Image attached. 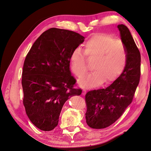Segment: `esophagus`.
I'll return each mask as SVG.
<instances>
[{
    "label": "esophagus",
    "instance_id": "34e87169",
    "mask_svg": "<svg viewBox=\"0 0 151 151\" xmlns=\"http://www.w3.org/2000/svg\"><path fill=\"white\" fill-rule=\"evenodd\" d=\"M82 94H83V95H85V94H86V91H85V90H83V91H82Z\"/></svg>",
    "mask_w": 151,
    "mask_h": 151
}]
</instances>
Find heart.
I'll list each match as a JSON object with an SVG mask.
<instances>
[{
  "label": "heart",
  "mask_w": 151,
  "mask_h": 151,
  "mask_svg": "<svg viewBox=\"0 0 151 151\" xmlns=\"http://www.w3.org/2000/svg\"><path fill=\"white\" fill-rule=\"evenodd\" d=\"M86 57L93 60V72L83 77L79 83L83 88L94 87L101 83L113 82L122 74L127 63V53L122 42L116 41L107 34H97L86 42L84 46ZM73 73L80 78L87 72L84 53L79 48L72 51L70 57Z\"/></svg>",
  "instance_id": "1"
}]
</instances>
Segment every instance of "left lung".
<instances>
[{"mask_svg": "<svg viewBox=\"0 0 151 151\" xmlns=\"http://www.w3.org/2000/svg\"><path fill=\"white\" fill-rule=\"evenodd\" d=\"M117 28L127 50V66L122 74L109 87L86 94V122L92 128H105L119 119L132 103L139 83L140 52L128 27L121 24Z\"/></svg>", "mask_w": 151, "mask_h": 151, "instance_id": "1", "label": "left lung"}]
</instances>
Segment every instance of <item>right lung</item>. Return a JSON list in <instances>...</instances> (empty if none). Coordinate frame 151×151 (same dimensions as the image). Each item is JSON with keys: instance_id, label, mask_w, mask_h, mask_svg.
<instances>
[{"instance_id": "right-lung-1", "label": "right lung", "mask_w": 151, "mask_h": 151, "mask_svg": "<svg viewBox=\"0 0 151 151\" xmlns=\"http://www.w3.org/2000/svg\"><path fill=\"white\" fill-rule=\"evenodd\" d=\"M79 34L51 28L34 43L24 60L22 73L23 104L30 121L43 131L57 127L64 103L81 94L73 88L70 57L84 42Z\"/></svg>"}]
</instances>
